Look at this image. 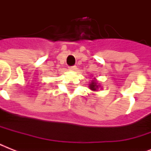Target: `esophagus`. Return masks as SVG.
<instances>
[{
  "instance_id": "obj_1",
  "label": "esophagus",
  "mask_w": 151,
  "mask_h": 151,
  "mask_svg": "<svg viewBox=\"0 0 151 151\" xmlns=\"http://www.w3.org/2000/svg\"><path fill=\"white\" fill-rule=\"evenodd\" d=\"M76 69H77V66H69V70H71V71L76 70Z\"/></svg>"
}]
</instances>
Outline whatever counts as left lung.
<instances>
[{
    "instance_id": "8db88e82",
    "label": "left lung",
    "mask_w": 151,
    "mask_h": 151,
    "mask_svg": "<svg viewBox=\"0 0 151 151\" xmlns=\"http://www.w3.org/2000/svg\"><path fill=\"white\" fill-rule=\"evenodd\" d=\"M99 85H97L96 83V81H92V82L90 83L89 84V88L91 90H92V91H97V89L99 88Z\"/></svg>"
}]
</instances>
